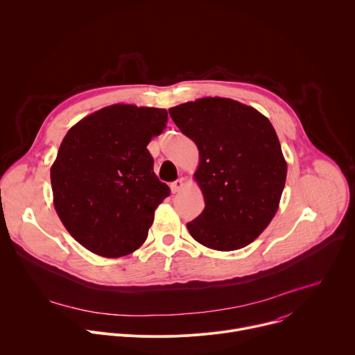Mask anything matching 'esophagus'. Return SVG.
<instances>
[{"label":"esophagus","mask_w":355,"mask_h":355,"mask_svg":"<svg viewBox=\"0 0 355 355\" xmlns=\"http://www.w3.org/2000/svg\"><path fill=\"white\" fill-rule=\"evenodd\" d=\"M182 185H184V182H182V180L180 178V180H177V181L171 182V184H170V188H171V191H173V192H180V191H181V188H182Z\"/></svg>","instance_id":"esophagus-1"}]
</instances>
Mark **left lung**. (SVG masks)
Returning <instances> with one entry per match:
<instances>
[{"label": "left lung", "mask_w": 355, "mask_h": 355, "mask_svg": "<svg viewBox=\"0 0 355 355\" xmlns=\"http://www.w3.org/2000/svg\"><path fill=\"white\" fill-rule=\"evenodd\" d=\"M196 144L195 173L205 209L187 223L200 244L219 251L254 241L274 218L286 180V163L271 122L229 98H200L168 110Z\"/></svg>", "instance_id": "left-lung-1"}]
</instances>
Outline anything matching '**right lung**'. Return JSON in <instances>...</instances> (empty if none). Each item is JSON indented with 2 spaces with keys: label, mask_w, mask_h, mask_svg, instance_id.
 <instances>
[{
  "label": "right lung",
  "mask_w": 355,
  "mask_h": 355,
  "mask_svg": "<svg viewBox=\"0 0 355 355\" xmlns=\"http://www.w3.org/2000/svg\"><path fill=\"white\" fill-rule=\"evenodd\" d=\"M167 119L166 110L116 104L64 136L50 170L55 208L69 233L95 254L116 259L137 250L170 195L147 150Z\"/></svg>",
  "instance_id": "obj_1"
}]
</instances>
